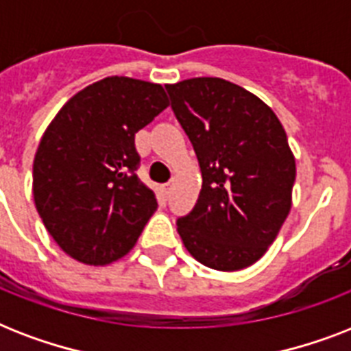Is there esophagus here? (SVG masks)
Returning <instances> with one entry per match:
<instances>
[{"label": "esophagus", "mask_w": 351, "mask_h": 351, "mask_svg": "<svg viewBox=\"0 0 351 351\" xmlns=\"http://www.w3.org/2000/svg\"><path fill=\"white\" fill-rule=\"evenodd\" d=\"M171 189H173V182H167V184H164V193H165V195H169Z\"/></svg>", "instance_id": "esophagus-1"}]
</instances>
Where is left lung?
<instances>
[{
	"mask_svg": "<svg viewBox=\"0 0 351 351\" xmlns=\"http://www.w3.org/2000/svg\"><path fill=\"white\" fill-rule=\"evenodd\" d=\"M197 153L202 191L176 220L186 250L219 271L251 266L291 208L295 158L282 123L250 90L222 78L165 87Z\"/></svg>",
	"mask_w": 351,
	"mask_h": 351,
	"instance_id": "obj_1",
	"label": "left lung"
}]
</instances>
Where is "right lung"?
<instances>
[{"mask_svg":"<svg viewBox=\"0 0 351 351\" xmlns=\"http://www.w3.org/2000/svg\"><path fill=\"white\" fill-rule=\"evenodd\" d=\"M169 106L162 85L111 76L60 109L36 151L32 193L47 231L90 266L118 261L156 209L138 180L134 134Z\"/></svg>","mask_w":351,"mask_h":351,"instance_id":"add662e5","label":"right lung"}]
</instances>
